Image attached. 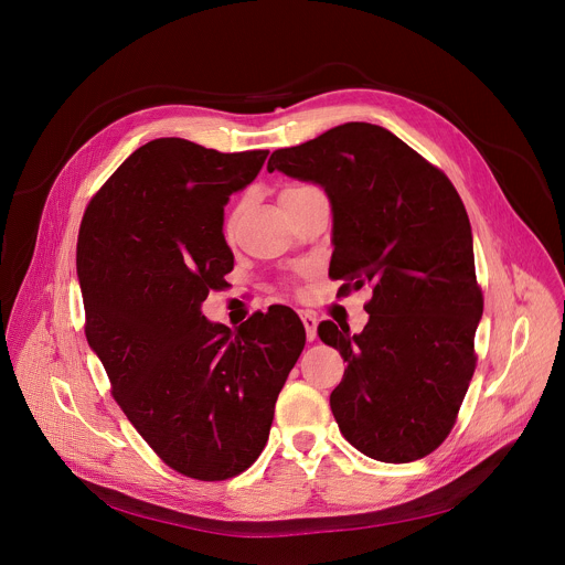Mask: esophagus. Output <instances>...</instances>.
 Returning a JSON list of instances; mask_svg holds the SVG:
<instances>
[{"label": "esophagus", "mask_w": 565, "mask_h": 565, "mask_svg": "<svg viewBox=\"0 0 565 565\" xmlns=\"http://www.w3.org/2000/svg\"><path fill=\"white\" fill-rule=\"evenodd\" d=\"M299 317H301V321H303L306 340H308V342H312V340L317 338V317H315L312 312H308V310H301V312H299Z\"/></svg>", "instance_id": "1"}]
</instances>
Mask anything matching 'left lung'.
<instances>
[{"label": "left lung", "mask_w": 565, "mask_h": 565, "mask_svg": "<svg viewBox=\"0 0 565 565\" xmlns=\"http://www.w3.org/2000/svg\"><path fill=\"white\" fill-rule=\"evenodd\" d=\"M315 183L333 212L329 275L371 286L369 324L351 335L321 321L347 362L331 409L344 438L382 462L431 454L451 431L473 375L482 295L473 238L451 181L407 142L344 122L273 151L268 172Z\"/></svg>", "instance_id": "8db88e82"}]
</instances>
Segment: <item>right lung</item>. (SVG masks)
Masks as SVG:
<instances>
[{
  "label": "right lung",
  "instance_id": "obj_1",
  "mask_svg": "<svg viewBox=\"0 0 565 565\" xmlns=\"http://www.w3.org/2000/svg\"><path fill=\"white\" fill-rule=\"evenodd\" d=\"M266 158L268 149L221 153L156 138L114 172L79 225L87 342L136 431L199 480L232 478L259 458L306 344L286 306L255 312L234 333L201 312L234 266L223 207Z\"/></svg>",
  "mask_w": 565,
  "mask_h": 565
}]
</instances>
